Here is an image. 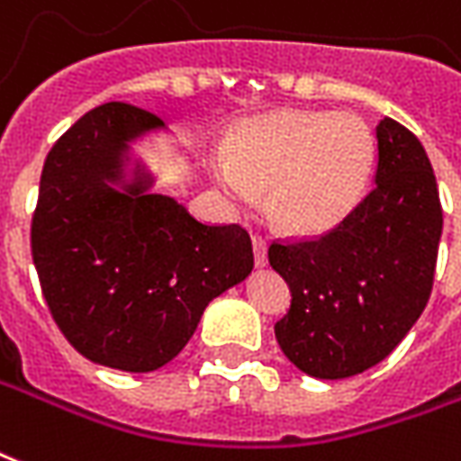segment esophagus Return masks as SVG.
Listing matches in <instances>:
<instances>
[{"label":"esophagus","mask_w":461,"mask_h":461,"mask_svg":"<svg viewBox=\"0 0 461 461\" xmlns=\"http://www.w3.org/2000/svg\"><path fill=\"white\" fill-rule=\"evenodd\" d=\"M251 247H254V264L257 268H264L268 264V254H266V241L261 237H254L251 240Z\"/></svg>","instance_id":"esophagus-1"}]
</instances>
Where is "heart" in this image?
<instances>
[{
  "instance_id": "b5f03b06",
  "label": "heart",
  "mask_w": 461,
  "mask_h": 461,
  "mask_svg": "<svg viewBox=\"0 0 461 461\" xmlns=\"http://www.w3.org/2000/svg\"><path fill=\"white\" fill-rule=\"evenodd\" d=\"M378 144L357 112L283 109L249 119L227 156L212 158V180L231 207L266 210L288 234L315 237L339 227L369 193Z\"/></svg>"
}]
</instances>
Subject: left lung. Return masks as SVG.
Masks as SVG:
<instances>
[{
  "label": "left lung",
  "instance_id": "1",
  "mask_svg": "<svg viewBox=\"0 0 461 461\" xmlns=\"http://www.w3.org/2000/svg\"><path fill=\"white\" fill-rule=\"evenodd\" d=\"M376 141V185L352 217L320 240L268 249L293 295L276 339L308 376L335 381L376 366L430 298L442 237L430 158L418 136L388 117Z\"/></svg>",
  "mask_w": 461,
  "mask_h": 461
}]
</instances>
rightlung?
<instances>
[{
	"label": "right lung",
	"instance_id": "right-lung-1",
	"mask_svg": "<svg viewBox=\"0 0 461 461\" xmlns=\"http://www.w3.org/2000/svg\"><path fill=\"white\" fill-rule=\"evenodd\" d=\"M168 134L144 109H90L50 149L31 251L60 332L85 359L146 374L176 359L210 300L251 274V240L210 227L176 197L134 146Z\"/></svg>",
	"mask_w": 461,
	"mask_h": 461
}]
</instances>
